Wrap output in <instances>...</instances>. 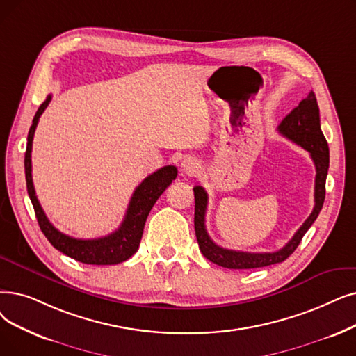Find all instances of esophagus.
<instances>
[{"label": "esophagus", "mask_w": 356, "mask_h": 356, "mask_svg": "<svg viewBox=\"0 0 356 356\" xmlns=\"http://www.w3.org/2000/svg\"><path fill=\"white\" fill-rule=\"evenodd\" d=\"M180 167H181L183 175L193 176V175H196V173L199 172L200 164H199L197 160H195V159H192V157H188V159H184V160L181 161Z\"/></svg>", "instance_id": "34e87169"}]
</instances>
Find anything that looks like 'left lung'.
<instances>
[{"mask_svg": "<svg viewBox=\"0 0 356 356\" xmlns=\"http://www.w3.org/2000/svg\"><path fill=\"white\" fill-rule=\"evenodd\" d=\"M277 131H280L281 135L288 138V140L301 145L304 149L310 152L316 165L314 209L281 250L272 253H247L228 250L224 249V247H220L218 244H215L208 236V231L205 228L208 193L202 186H195V233L197 244L202 254L215 265L227 269H254L281 264V261H284L296 252L304 234L317 220V216L323 208L324 196H326V177L329 170V145L320 128V111L313 91L308 92V96L300 102L296 109L291 111V113L284 118L280 127H277Z\"/></svg>", "mask_w": 356, "mask_h": 356, "instance_id": "8db88e82", "label": "left lung"}]
</instances>
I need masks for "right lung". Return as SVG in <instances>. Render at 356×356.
Instances as JSON below:
<instances>
[{
    "label": "right lung",
    "instance_id": "1",
    "mask_svg": "<svg viewBox=\"0 0 356 356\" xmlns=\"http://www.w3.org/2000/svg\"><path fill=\"white\" fill-rule=\"evenodd\" d=\"M52 96L49 95L46 100L40 104L38 109L32 127H30L27 135V147L24 154V173H26V184H27V193L32 200L36 218L39 227L44 237L49 240V243L55 247L56 250L63 252L64 254L81 261L86 265H118L120 261L128 260L140 247L144 225L147 221V216L157 202V199L161 193L172 184V181L177 176V168L175 165H165L159 168L148 177H145L140 186H138L129 200V205L127 209V215L123 218L120 227L113 231L112 234L100 237V238H74L64 233L58 231L44 215L36 192L33 186L32 179V144L33 136L38 127V122L40 115L48 107Z\"/></svg>",
    "mask_w": 356,
    "mask_h": 356
}]
</instances>
